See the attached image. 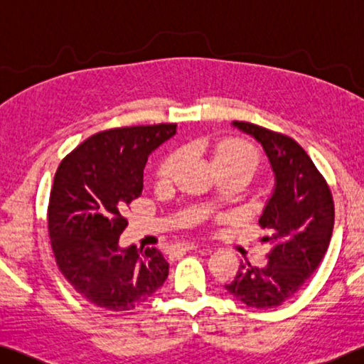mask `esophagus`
<instances>
[{
	"label": "esophagus",
	"instance_id": "esophagus-1",
	"mask_svg": "<svg viewBox=\"0 0 364 364\" xmlns=\"http://www.w3.org/2000/svg\"><path fill=\"white\" fill-rule=\"evenodd\" d=\"M199 245H196V243H184V245H181V250L183 251H194V250H199Z\"/></svg>",
	"mask_w": 364,
	"mask_h": 364
}]
</instances>
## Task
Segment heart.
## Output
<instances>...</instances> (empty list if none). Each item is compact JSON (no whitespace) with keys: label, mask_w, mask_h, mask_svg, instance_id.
Segmentation results:
<instances>
[{"label":"heart","mask_w":364,"mask_h":364,"mask_svg":"<svg viewBox=\"0 0 364 364\" xmlns=\"http://www.w3.org/2000/svg\"><path fill=\"white\" fill-rule=\"evenodd\" d=\"M181 161L180 154H173L160 166V175L170 178L176 171ZM259 154L251 144L245 141H225L213 147L212 164L215 170L220 173H241V175L251 176L259 166Z\"/></svg>","instance_id":"obj_1"}]
</instances>
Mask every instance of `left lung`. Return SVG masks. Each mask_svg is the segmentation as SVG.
<instances>
[{
    "instance_id": "left-lung-1",
    "label": "left lung",
    "mask_w": 364,
    "mask_h": 364,
    "mask_svg": "<svg viewBox=\"0 0 364 364\" xmlns=\"http://www.w3.org/2000/svg\"><path fill=\"white\" fill-rule=\"evenodd\" d=\"M235 128L261 144L275 184L259 225L272 250L259 269L241 262L230 295L250 308H275L293 298L314 274L327 252L333 230V200L324 176L291 137L261 126L233 121Z\"/></svg>"
}]
</instances>
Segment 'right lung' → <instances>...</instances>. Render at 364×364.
I'll use <instances>...</instances> for the list:
<instances>
[{
    "mask_svg": "<svg viewBox=\"0 0 364 364\" xmlns=\"http://www.w3.org/2000/svg\"><path fill=\"white\" fill-rule=\"evenodd\" d=\"M176 124L97 132L58 166L48 204V232L61 274L95 306L129 311L147 301L168 277L155 247L119 246L123 217L144 188V168Z\"/></svg>",
    "mask_w": 364,
    "mask_h": 364,
    "instance_id": "obj_1",
    "label": "right lung"
}]
</instances>
